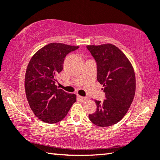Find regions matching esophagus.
Listing matches in <instances>:
<instances>
[{
  "mask_svg": "<svg viewBox=\"0 0 160 160\" xmlns=\"http://www.w3.org/2000/svg\"><path fill=\"white\" fill-rule=\"evenodd\" d=\"M78 99H79V101H80L81 102H84L88 99V97H81V96H78Z\"/></svg>",
  "mask_w": 160,
  "mask_h": 160,
  "instance_id": "obj_1",
  "label": "esophagus"
}]
</instances>
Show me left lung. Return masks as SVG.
I'll list each match as a JSON object with an SVG mask.
<instances>
[{
    "mask_svg": "<svg viewBox=\"0 0 160 160\" xmlns=\"http://www.w3.org/2000/svg\"><path fill=\"white\" fill-rule=\"evenodd\" d=\"M97 63V81L106 99L94 100L97 111L89 115L94 124L108 127L120 121L128 112L135 93V75L131 61L115 45H88Z\"/></svg>",
    "mask_w": 160,
    "mask_h": 160,
    "instance_id": "obj_1",
    "label": "left lung"
}]
</instances>
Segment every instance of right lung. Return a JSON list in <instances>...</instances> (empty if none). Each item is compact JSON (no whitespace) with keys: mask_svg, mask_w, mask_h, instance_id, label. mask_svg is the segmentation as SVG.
<instances>
[{"mask_svg":"<svg viewBox=\"0 0 160 160\" xmlns=\"http://www.w3.org/2000/svg\"><path fill=\"white\" fill-rule=\"evenodd\" d=\"M78 48L51 43L38 50L29 62L25 78L27 99L34 114L43 122L61 121L76 102L75 94L66 92L55 83L65 57Z\"/></svg>","mask_w":160,"mask_h":160,"instance_id":"add662e5","label":"right lung"}]
</instances>
